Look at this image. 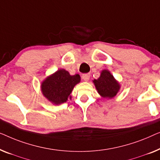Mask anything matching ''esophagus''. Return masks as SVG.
Wrapping results in <instances>:
<instances>
[{"label": "esophagus", "mask_w": 160, "mask_h": 160, "mask_svg": "<svg viewBox=\"0 0 160 160\" xmlns=\"http://www.w3.org/2000/svg\"><path fill=\"white\" fill-rule=\"evenodd\" d=\"M90 76H91L90 74H83L82 75V80H84L85 81H88L90 79Z\"/></svg>", "instance_id": "34e87169"}]
</instances>
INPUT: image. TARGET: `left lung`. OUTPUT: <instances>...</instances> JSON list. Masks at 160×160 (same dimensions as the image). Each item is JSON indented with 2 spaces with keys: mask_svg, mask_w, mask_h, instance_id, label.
<instances>
[{
  "mask_svg": "<svg viewBox=\"0 0 160 160\" xmlns=\"http://www.w3.org/2000/svg\"><path fill=\"white\" fill-rule=\"evenodd\" d=\"M98 93L103 98H112L120 90V85L108 70H103L100 78L93 80Z\"/></svg>",
  "mask_w": 160,
  "mask_h": 160,
  "instance_id": "8db88e82",
  "label": "left lung"
}]
</instances>
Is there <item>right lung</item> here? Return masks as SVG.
<instances>
[{"instance_id": "obj_1", "label": "right lung", "mask_w": 160, "mask_h": 160, "mask_svg": "<svg viewBox=\"0 0 160 160\" xmlns=\"http://www.w3.org/2000/svg\"><path fill=\"white\" fill-rule=\"evenodd\" d=\"M80 81L79 75H70L65 69H59L42 82V94L52 103L61 104L70 97L73 88Z\"/></svg>"}]
</instances>
